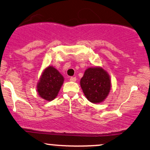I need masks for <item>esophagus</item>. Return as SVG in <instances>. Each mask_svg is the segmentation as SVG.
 Masks as SVG:
<instances>
[{
	"instance_id": "obj_1",
	"label": "esophagus",
	"mask_w": 150,
	"mask_h": 150,
	"mask_svg": "<svg viewBox=\"0 0 150 150\" xmlns=\"http://www.w3.org/2000/svg\"><path fill=\"white\" fill-rule=\"evenodd\" d=\"M76 80H77V78H75V77H71V78H70V80L72 82H75L76 81Z\"/></svg>"
}]
</instances>
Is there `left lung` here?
<instances>
[{"label": "left lung", "instance_id": "obj_1", "mask_svg": "<svg viewBox=\"0 0 150 150\" xmlns=\"http://www.w3.org/2000/svg\"><path fill=\"white\" fill-rule=\"evenodd\" d=\"M80 83L86 98L93 103L104 101L111 88L109 75L101 67L86 69Z\"/></svg>", "mask_w": 150, "mask_h": 150}]
</instances>
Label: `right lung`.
<instances>
[{
    "instance_id": "right-lung-1",
    "label": "right lung",
    "mask_w": 150,
    "mask_h": 150,
    "mask_svg": "<svg viewBox=\"0 0 150 150\" xmlns=\"http://www.w3.org/2000/svg\"><path fill=\"white\" fill-rule=\"evenodd\" d=\"M64 80V77L56 68L48 66L43 70L37 83L38 95L47 101L54 100L58 95Z\"/></svg>"
}]
</instances>
